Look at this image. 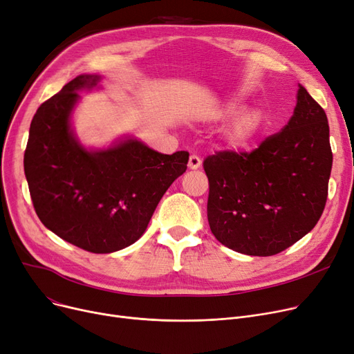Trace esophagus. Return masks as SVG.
Returning a JSON list of instances; mask_svg holds the SVG:
<instances>
[{
	"label": "esophagus",
	"instance_id": "34e87169",
	"mask_svg": "<svg viewBox=\"0 0 354 354\" xmlns=\"http://www.w3.org/2000/svg\"><path fill=\"white\" fill-rule=\"evenodd\" d=\"M201 163H203V160H201V158H199V156H196V155H191V156H189V162H188L189 169H198V167H201Z\"/></svg>",
	"mask_w": 354,
	"mask_h": 354
}]
</instances>
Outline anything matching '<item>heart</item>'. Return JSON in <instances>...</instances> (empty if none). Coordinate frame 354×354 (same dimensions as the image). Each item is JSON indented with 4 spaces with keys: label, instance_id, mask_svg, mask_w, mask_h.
<instances>
[{
    "label": "heart",
    "instance_id": "b5f03b06",
    "mask_svg": "<svg viewBox=\"0 0 354 354\" xmlns=\"http://www.w3.org/2000/svg\"><path fill=\"white\" fill-rule=\"evenodd\" d=\"M239 110L237 102H230L225 109L224 114L232 115ZM263 113L259 109H250L239 113L224 131L225 142L233 147H244L250 145L259 136L260 130L263 127Z\"/></svg>",
    "mask_w": 354,
    "mask_h": 354
}]
</instances>
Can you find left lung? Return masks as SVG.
<instances>
[{
  "mask_svg": "<svg viewBox=\"0 0 354 354\" xmlns=\"http://www.w3.org/2000/svg\"><path fill=\"white\" fill-rule=\"evenodd\" d=\"M288 124L252 151L220 150L204 159L209 228L225 248L273 256L318 223L333 166L322 106L299 85Z\"/></svg>",
  "mask_w": 354,
  "mask_h": 354,
  "instance_id": "left-lung-1",
  "label": "left lung"
}]
</instances>
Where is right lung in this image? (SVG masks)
Here are the masks:
<instances>
[{"label":"right lung","instance_id":"right-lung-1","mask_svg":"<svg viewBox=\"0 0 354 354\" xmlns=\"http://www.w3.org/2000/svg\"><path fill=\"white\" fill-rule=\"evenodd\" d=\"M98 75H80L44 101L30 124L24 174L40 221L91 253H113L145 233L159 201L187 171L189 153L162 155L137 140L88 151L71 133L69 117L82 88Z\"/></svg>","mask_w":354,"mask_h":354}]
</instances>
